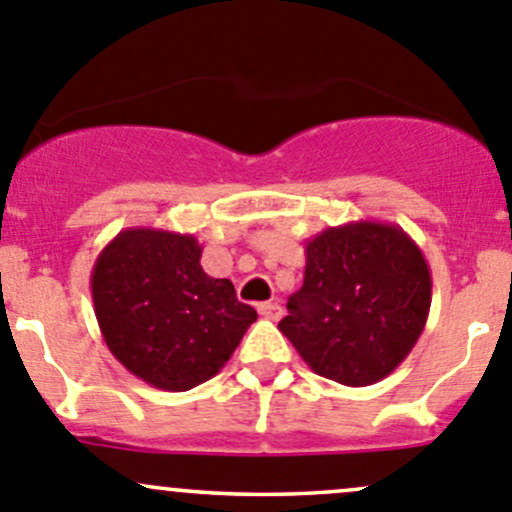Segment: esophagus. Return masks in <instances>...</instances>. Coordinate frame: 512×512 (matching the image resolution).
<instances>
[{"mask_svg": "<svg viewBox=\"0 0 512 512\" xmlns=\"http://www.w3.org/2000/svg\"><path fill=\"white\" fill-rule=\"evenodd\" d=\"M257 312H260L265 319L277 322V319L282 317V304L280 302H262L260 307H257Z\"/></svg>", "mask_w": 512, "mask_h": 512, "instance_id": "obj_1", "label": "esophagus"}]
</instances>
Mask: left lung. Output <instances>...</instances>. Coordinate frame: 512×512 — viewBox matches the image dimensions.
Instances as JSON below:
<instances>
[{
	"label": "left lung",
	"instance_id": "left-lung-1",
	"mask_svg": "<svg viewBox=\"0 0 512 512\" xmlns=\"http://www.w3.org/2000/svg\"><path fill=\"white\" fill-rule=\"evenodd\" d=\"M304 285L277 327L314 374L344 386L389 376L426 327L431 270L399 225L359 220L307 242Z\"/></svg>",
	"mask_w": 512,
	"mask_h": 512
}]
</instances>
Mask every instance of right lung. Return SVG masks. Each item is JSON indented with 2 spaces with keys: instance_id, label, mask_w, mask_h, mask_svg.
Instances as JSON below:
<instances>
[{
  "instance_id": "add662e5",
  "label": "right lung",
  "mask_w": 512,
  "mask_h": 512,
  "mask_svg": "<svg viewBox=\"0 0 512 512\" xmlns=\"http://www.w3.org/2000/svg\"><path fill=\"white\" fill-rule=\"evenodd\" d=\"M193 235L128 227L96 257L91 297L103 342L133 376L188 391L227 364L257 319L230 280L200 265Z\"/></svg>"
}]
</instances>
